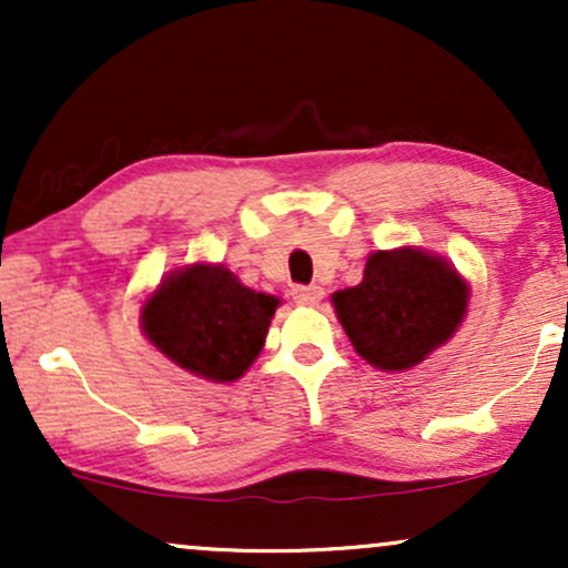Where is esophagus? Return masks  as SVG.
I'll use <instances>...</instances> for the list:
<instances>
[{"label": "esophagus", "mask_w": 568, "mask_h": 568, "mask_svg": "<svg viewBox=\"0 0 568 568\" xmlns=\"http://www.w3.org/2000/svg\"><path fill=\"white\" fill-rule=\"evenodd\" d=\"M291 296L296 298V304H304V306H315L323 302L325 291L321 285H296V288L291 291Z\"/></svg>", "instance_id": "34e87169"}]
</instances>
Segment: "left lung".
Returning <instances> with one entry per match:
<instances>
[{"label": "left lung", "instance_id": "left-lung-1", "mask_svg": "<svg viewBox=\"0 0 568 568\" xmlns=\"http://www.w3.org/2000/svg\"><path fill=\"white\" fill-rule=\"evenodd\" d=\"M470 285L438 253L403 245L374 251L363 280L331 296L338 323L363 361L410 371L456 334Z\"/></svg>", "mask_w": 568, "mask_h": 568}]
</instances>
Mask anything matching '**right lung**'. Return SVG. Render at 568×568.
<instances>
[{"mask_svg": "<svg viewBox=\"0 0 568 568\" xmlns=\"http://www.w3.org/2000/svg\"><path fill=\"white\" fill-rule=\"evenodd\" d=\"M277 306V296L247 288L224 264L197 262L168 272L143 298L141 331L179 368L230 384L264 349Z\"/></svg>", "mask_w": 568, "mask_h": 568, "instance_id": "obj_1", "label": "right lung"}]
</instances>
